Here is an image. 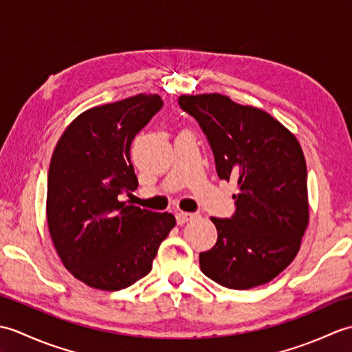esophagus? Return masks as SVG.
I'll return each mask as SVG.
<instances>
[{
    "instance_id": "esophagus-1",
    "label": "esophagus",
    "mask_w": 352,
    "mask_h": 352,
    "mask_svg": "<svg viewBox=\"0 0 352 352\" xmlns=\"http://www.w3.org/2000/svg\"><path fill=\"white\" fill-rule=\"evenodd\" d=\"M175 218H177L178 226H183V223L189 222V221H192L193 218H195V214L189 213V212H178V213L175 214Z\"/></svg>"
}]
</instances>
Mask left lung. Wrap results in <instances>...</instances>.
<instances>
[{"label": "left lung", "mask_w": 352, "mask_h": 352, "mask_svg": "<svg viewBox=\"0 0 352 352\" xmlns=\"http://www.w3.org/2000/svg\"><path fill=\"white\" fill-rule=\"evenodd\" d=\"M178 104L206 134L218 177L239 189L233 216L210 218L218 241L199 254L201 271L236 290L269 283L295 258L309 223L301 145L266 111L226 95H182Z\"/></svg>", "instance_id": "left-lung-1"}]
</instances>
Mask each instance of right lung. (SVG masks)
I'll use <instances>...</instances> for the list:
<instances>
[{
    "instance_id": "right-lung-1",
    "label": "right lung",
    "mask_w": 352,
    "mask_h": 352,
    "mask_svg": "<svg viewBox=\"0 0 352 352\" xmlns=\"http://www.w3.org/2000/svg\"><path fill=\"white\" fill-rule=\"evenodd\" d=\"M163 107L139 94L77 116L51 157L47 219L58 257L85 284L121 290L149 274L174 214L119 201L138 189L130 159L134 136Z\"/></svg>"
}]
</instances>
